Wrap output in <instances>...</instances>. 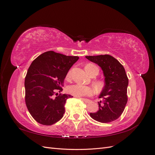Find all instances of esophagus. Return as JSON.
I'll return each mask as SVG.
<instances>
[{"label": "esophagus", "instance_id": "1", "mask_svg": "<svg viewBox=\"0 0 155 155\" xmlns=\"http://www.w3.org/2000/svg\"><path fill=\"white\" fill-rule=\"evenodd\" d=\"M81 99L85 101V103H87V104H88V103H89V102H91V100H88V99H85V98H81Z\"/></svg>", "mask_w": 155, "mask_h": 155}]
</instances>
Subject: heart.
<instances>
[{
	"mask_svg": "<svg viewBox=\"0 0 155 155\" xmlns=\"http://www.w3.org/2000/svg\"><path fill=\"white\" fill-rule=\"evenodd\" d=\"M96 66L92 64H88L85 67V70L88 74H90L91 69ZM72 71L70 70L67 75V79H70L71 78ZM100 85L101 83H99ZM68 91L70 94L76 97H83V96H90L92 95L94 92L93 89L88 86L80 85V84H75V85L70 86L68 88Z\"/></svg>",
	"mask_w": 155,
	"mask_h": 155,
	"instance_id": "b5f03b06",
	"label": "heart"
}]
</instances>
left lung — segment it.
<instances>
[{
  "mask_svg": "<svg viewBox=\"0 0 155 155\" xmlns=\"http://www.w3.org/2000/svg\"><path fill=\"white\" fill-rule=\"evenodd\" d=\"M101 68L105 77V86L99 96L103 101L97 102L99 110L91 112L92 118L101 123H109L123 113L127 102L129 79L123 65L110 55L85 56Z\"/></svg>",
  "mask_w": 155,
  "mask_h": 155,
  "instance_id": "obj_1",
  "label": "left lung"
}]
</instances>
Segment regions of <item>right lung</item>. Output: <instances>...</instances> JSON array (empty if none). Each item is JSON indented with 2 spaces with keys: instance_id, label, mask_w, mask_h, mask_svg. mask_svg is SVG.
<instances>
[{
  "instance_id": "1",
  "label": "right lung",
  "mask_w": 155,
  "mask_h": 155,
  "mask_svg": "<svg viewBox=\"0 0 155 155\" xmlns=\"http://www.w3.org/2000/svg\"><path fill=\"white\" fill-rule=\"evenodd\" d=\"M79 59L48 51L33 61L25 78V102L29 112L37 122L51 125L63 118L69 94H60L70 68Z\"/></svg>"
}]
</instances>
